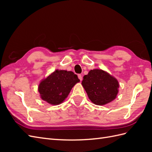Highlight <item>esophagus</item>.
I'll use <instances>...</instances> for the list:
<instances>
[{
	"mask_svg": "<svg viewBox=\"0 0 152 152\" xmlns=\"http://www.w3.org/2000/svg\"><path fill=\"white\" fill-rule=\"evenodd\" d=\"M78 78L80 79V81H82V76L81 74H78Z\"/></svg>",
	"mask_w": 152,
	"mask_h": 152,
	"instance_id": "obj_1",
	"label": "esophagus"
}]
</instances>
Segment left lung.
I'll return each mask as SVG.
<instances>
[{
    "label": "left lung",
    "instance_id": "1",
    "mask_svg": "<svg viewBox=\"0 0 152 152\" xmlns=\"http://www.w3.org/2000/svg\"><path fill=\"white\" fill-rule=\"evenodd\" d=\"M82 84L89 99L96 105H104L112 101L118 95V80L101 69L91 70L83 76Z\"/></svg>",
    "mask_w": 152,
    "mask_h": 152
}]
</instances>
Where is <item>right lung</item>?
Here are the masks:
<instances>
[{
    "instance_id": "obj_1",
    "label": "right lung",
    "mask_w": 152,
    "mask_h": 152,
    "mask_svg": "<svg viewBox=\"0 0 152 152\" xmlns=\"http://www.w3.org/2000/svg\"><path fill=\"white\" fill-rule=\"evenodd\" d=\"M79 82L78 76L72 71L56 70L40 83L38 91L42 99L57 105L64 101L74 86Z\"/></svg>"
}]
</instances>
